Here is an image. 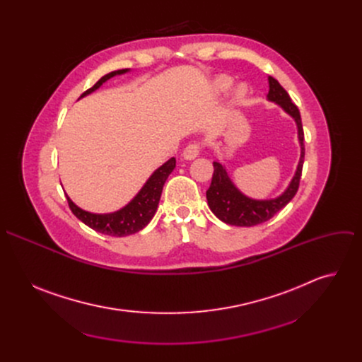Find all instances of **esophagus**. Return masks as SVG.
I'll list each match as a JSON object with an SVG mask.
<instances>
[{
	"label": "esophagus",
	"instance_id": "obj_1",
	"mask_svg": "<svg viewBox=\"0 0 362 362\" xmlns=\"http://www.w3.org/2000/svg\"><path fill=\"white\" fill-rule=\"evenodd\" d=\"M200 150H202V144H200L199 141H193V143H190V144L186 146V148L183 150L182 156H183V159H186V160H193L194 158L199 156Z\"/></svg>",
	"mask_w": 362,
	"mask_h": 362
}]
</instances>
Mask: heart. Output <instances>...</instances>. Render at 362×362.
Listing matches in <instances>:
<instances>
[{
    "mask_svg": "<svg viewBox=\"0 0 362 362\" xmlns=\"http://www.w3.org/2000/svg\"><path fill=\"white\" fill-rule=\"evenodd\" d=\"M232 83H233L232 78L223 76V77H219V78L215 80L214 88H215L216 93H225V91H228V90L230 88ZM245 94H246V88H245L243 86H239V87H236L235 91H233V100H235V101H242L243 97H245Z\"/></svg>",
    "mask_w": 362,
    "mask_h": 362,
    "instance_id": "obj_1",
    "label": "heart"
}]
</instances>
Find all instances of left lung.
<instances>
[{
	"label": "left lung",
	"mask_w": 362,
	"mask_h": 362,
	"mask_svg": "<svg viewBox=\"0 0 362 362\" xmlns=\"http://www.w3.org/2000/svg\"><path fill=\"white\" fill-rule=\"evenodd\" d=\"M268 100L275 101L289 116H292L296 122L298 127V139L300 144V158L288 189L278 197L269 200H255L245 196L242 192L236 189V186L229 179L226 169L214 162V176L212 183L206 192V199L211 211L225 223L233 226H255L264 223L274 218L281 209L292 200L299 187V180L302 175L303 158H305V146H303V129L300 122V115L298 107L291 101L286 90L275 80L269 77V93Z\"/></svg>",
	"instance_id": "8db88e82"
}]
</instances>
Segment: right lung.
<instances>
[{
  "label": "right lung",
  "instance_id": "right-lung-1",
  "mask_svg": "<svg viewBox=\"0 0 362 362\" xmlns=\"http://www.w3.org/2000/svg\"><path fill=\"white\" fill-rule=\"evenodd\" d=\"M129 71V69L112 71L106 76H103L91 88L86 90L81 97L93 93L97 90L103 83L107 81L116 74H123ZM176 168V159H169L165 165H162L156 172H154L148 180L144 183L141 190L134 196V199L126 204L123 209L115 212V214H106V215H95L86 212L76 206L71 199L67 196V202L71 212L76 215L77 219H80L84 225L94 229L95 232L105 233L109 236H127L132 233H136L141 230L154 216L158 211V204L162 196V190L165 186L166 179Z\"/></svg>",
  "mask_w": 362,
  "mask_h": 362
}]
</instances>
